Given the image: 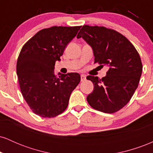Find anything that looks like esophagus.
I'll return each instance as SVG.
<instances>
[{
	"mask_svg": "<svg viewBox=\"0 0 153 153\" xmlns=\"http://www.w3.org/2000/svg\"><path fill=\"white\" fill-rule=\"evenodd\" d=\"M85 79H86V76H85V75H80V80H81V81H84V80H85Z\"/></svg>",
	"mask_w": 153,
	"mask_h": 153,
	"instance_id": "obj_1",
	"label": "esophagus"
}]
</instances>
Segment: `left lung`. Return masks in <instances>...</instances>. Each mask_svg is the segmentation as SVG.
Returning a JSON list of instances; mask_svg holds the SVG:
<instances>
[{
  "label": "left lung",
  "mask_w": 153,
  "mask_h": 153,
  "mask_svg": "<svg viewBox=\"0 0 153 153\" xmlns=\"http://www.w3.org/2000/svg\"><path fill=\"white\" fill-rule=\"evenodd\" d=\"M92 47L94 63L109 68L101 79L88 75L94 89L87 96L94 109L113 114L127 104L137 88L143 64L137 50L124 35L104 26L84 25L77 38Z\"/></svg>",
  "instance_id": "obj_1"
}]
</instances>
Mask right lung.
<instances>
[{"instance_id":"obj_1","label":"right lung","mask_w":153,"mask_h":153,"mask_svg":"<svg viewBox=\"0 0 153 153\" xmlns=\"http://www.w3.org/2000/svg\"><path fill=\"white\" fill-rule=\"evenodd\" d=\"M81 26H52L38 31L28 40L19 53L16 64L21 92L35 114L52 118L62 114L70 96L80 81L77 73H54L65 47Z\"/></svg>"}]
</instances>
